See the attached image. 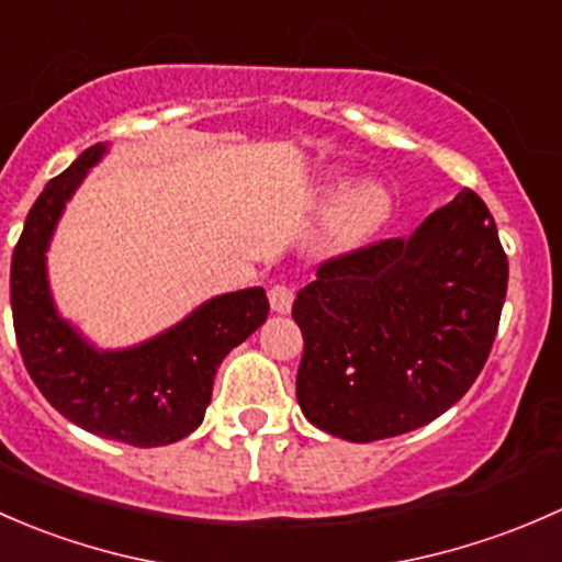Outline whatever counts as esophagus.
<instances>
[{
    "mask_svg": "<svg viewBox=\"0 0 562 562\" xmlns=\"http://www.w3.org/2000/svg\"><path fill=\"white\" fill-rule=\"evenodd\" d=\"M268 297H270V308H273L276 314H289V311H292L294 292L286 286V283H273L268 292Z\"/></svg>",
    "mask_w": 562,
    "mask_h": 562,
    "instance_id": "34e87169",
    "label": "esophagus"
}]
</instances>
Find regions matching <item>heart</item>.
<instances>
[{"mask_svg":"<svg viewBox=\"0 0 562 562\" xmlns=\"http://www.w3.org/2000/svg\"><path fill=\"white\" fill-rule=\"evenodd\" d=\"M390 211V194L381 183L362 181L346 189L333 211V233L344 243H357L368 238Z\"/></svg>","mask_w":562,"mask_h":562,"instance_id":"obj_1","label":"heart"}]
</instances>
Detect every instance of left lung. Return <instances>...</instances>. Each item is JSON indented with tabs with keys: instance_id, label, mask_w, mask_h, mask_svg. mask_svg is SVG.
<instances>
[{
	"instance_id": "obj_1",
	"label": "left lung",
	"mask_w": 562,
	"mask_h": 562,
	"mask_svg": "<svg viewBox=\"0 0 562 562\" xmlns=\"http://www.w3.org/2000/svg\"><path fill=\"white\" fill-rule=\"evenodd\" d=\"M508 259L482 196L462 189L411 238L327 259L297 292V403L344 441L403 436L452 408L482 373Z\"/></svg>"
}]
</instances>
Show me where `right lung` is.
Returning <instances> with one entry per match:
<instances>
[{
  "label": "right lung",
  "mask_w": 562,
  "mask_h": 562,
  "mask_svg": "<svg viewBox=\"0 0 562 562\" xmlns=\"http://www.w3.org/2000/svg\"><path fill=\"white\" fill-rule=\"evenodd\" d=\"M108 146L86 148L29 211L10 265V305L29 375L61 416L94 436L165 447L196 430L224 357L268 319L262 286L218 294L176 327L130 349L102 351L56 311L48 251L67 200Z\"/></svg>",
  "instance_id": "1"
}]
</instances>
